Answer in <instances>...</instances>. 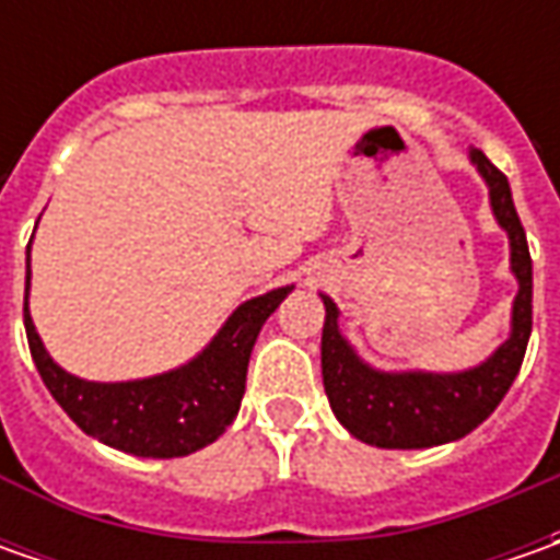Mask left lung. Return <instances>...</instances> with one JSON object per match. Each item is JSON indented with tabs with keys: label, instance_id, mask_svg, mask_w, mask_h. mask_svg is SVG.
<instances>
[{
	"label": "left lung",
	"instance_id": "1",
	"mask_svg": "<svg viewBox=\"0 0 560 560\" xmlns=\"http://www.w3.org/2000/svg\"><path fill=\"white\" fill-rule=\"evenodd\" d=\"M467 159L489 186V205L499 226L508 233L511 273L517 280L511 334L492 355L477 368L455 374L376 371L361 361L352 342L342 336L339 308L330 295L320 292L327 308L320 336V371L330 408L355 440L376 448H430L467 436L499 408L527 352L533 330V261L527 233L517 218L505 174L480 149H470Z\"/></svg>",
	"mask_w": 560,
	"mask_h": 560
}]
</instances>
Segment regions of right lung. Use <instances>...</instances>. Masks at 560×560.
Listing matches in <instances>:
<instances>
[{
    "instance_id": "right-lung-1",
    "label": "right lung",
    "mask_w": 560,
    "mask_h": 560,
    "mask_svg": "<svg viewBox=\"0 0 560 560\" xmlns=\"http://www.w3.org/2000/svg\"><path fill=\"white\" fill-rule=\"evenodd\" d=\"M292 292L280 287L243 302L226 317L196 358L186 364L142 380L96 383L68 374L46 352L33 327L27 295H31V246H27V287H24V327L36 371L46 389L65 408L77 427L127 455L140 458H180L192 455L218 440L233 418L246 393V371L252 346L265 320Z\"/></svg>"
}]
</instances>
